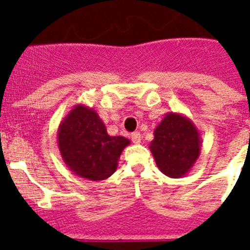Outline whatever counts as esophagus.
I'll use <instances>...</instances> for the list:
<instances>
[{
	"instance_id": "esophagus-1",
	"label": "esophagus",
	"mask_w": 250,
	"mask_h": 250,
	"mask_svg": "<svg viewBox=\"0 0 250 250\" xmlns=\"http://www.w3.org/2000/svg\"><path fill=\"white\" fill-rule=\"evenodd\" d=\"M130 138H131V141L134 143V144H140V141H141V134H140V132H138V131L132 132Z\"/></svg>"
}]
</instances>
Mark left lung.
<instances>
[{
	"mask_svg": "<svg viewBox=\"0 0 250 250\" xmlns=\"http://www.w3.org/2000/svg\"><path fill=\"white\" fill-rule=\"evenodd\" d=\"M149 147L161 173L169 178H182L199 159L202 136L185 115L167 112L154 130Z\"/></svg>",
	"mask_w": 250,
	"mask_h": 250,
	"instance_id": "obj_1",
	"label": "left lung"
}]
</instances>
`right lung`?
<instances>
[{"label":"right lung","instance_id":"right-lung-1","mask_svg":"<svg viewBox=\"0 0 250 250\" xmlns=\"http://www.w3.org/2000/svg\"><path fill=\"white\" fill-rule=\"evenodd\" d=\"M129 144L124 136H110L98 112L83 104L72 107L57 130V146L66 167L75 175L94 182L115 173Z\"/></svg>","mask_w":250,"mask_h":250}]
</instances>
